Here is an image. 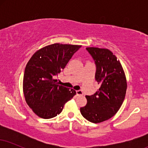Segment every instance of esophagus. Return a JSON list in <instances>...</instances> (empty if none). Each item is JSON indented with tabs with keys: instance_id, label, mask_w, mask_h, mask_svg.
Returning <instances> with one entry per match:
<instances>
[{
	"instance_id": "1",
	"label": "esophagus",
	"mask_w": 148,
	"mask_h": 148,
	"mask_svg": "<svg viewBox=\"0 0 148 148\" xmlns=\"http://www.w3.org/2000/svg\"><path fill=\"white\" fill-rule=\"evenodd\" d=\"M76 92L77 95H83V92L81 90H76Z\"/></svg>"
}]
</instances>
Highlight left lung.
<instances>
[{"label": "left lung", "mask_w": 148, "mask_h": 148, "mask_svg": "<svg viewBox=\"0 0 148 148\" xmlns=\"http://www.w3.org/2000/svg\"><path fill=\"white\" fill-rule=\"evenodd\" d=\"M86 49L95 62V79L100 88L92 95L86 96L87 103L80 111L88 121L99 123L112 118L121 107L127 79L121 63L111 51L97 47Z\"/></svg>", "instance_id": "obj_1"}]
</instances>
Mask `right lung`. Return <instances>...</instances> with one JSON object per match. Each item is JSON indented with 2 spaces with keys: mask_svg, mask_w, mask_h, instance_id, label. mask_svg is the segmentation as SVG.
<instances>
[{
  "mask_svg": "<svg viewBox=\"0 0 148 148\" xmlns=\"http://www.w3.org/2000/svg\"><path fill=\"white\" fill-rule=\"evenodd\" d=\"M81 45L56 43L37 50L25 68L23 91L27 104L40 118L60 114L76 91L58 85L53 76L63 69Z\"/></svg>",
  "mask_w": 148,
  "mask_h": 148,
  "instance_id": "right-lung-1",
  "label": "right lung"
}]
</instances>
